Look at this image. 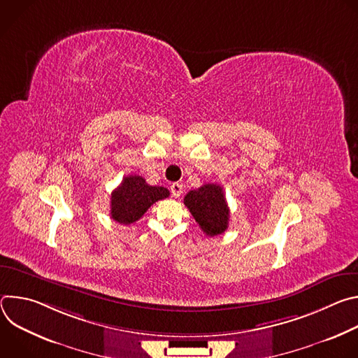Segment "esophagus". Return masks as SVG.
Masks as SVG:
<instances>
[{
  "instance_id": "34e87169",
  "label": "esophagus",
  "mask_w": 358,
  "mask_h": 358,
  "mask_svg": "<svg viewBox=\"0 0 358 358\" xmlns=\"http://www.w3.org/2000/svg\"><path fill=\"white\" fill-rule=\"evenodd\" d=\"M170 189H171V195L174 198H178L181 195V192H182V185L178 184V182H174V184H171Z\"/></svg>"
}]
</instances>
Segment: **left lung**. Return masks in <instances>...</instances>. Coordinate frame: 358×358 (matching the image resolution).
Here are the masks:
<instances>
[{
    "label": "left lung",
    "mask_w": 358,
    "mask_h": 358,
    "mask_svg": "<svg viewBox=\"0 0 358 358\" xmlns=\"http://www.w3.org/2000/svg\"><path fill=\"white\" fill-rule=\"evenodd\" d=\"M184 203L206 235L217 236L227 231L229 207L221 185L203 184L189 191L184 196Z\"/></svg>",
    "instance_id": "8db88e82"
}]
</instances>
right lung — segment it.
Returning a JSON list of instances; mask_svg holds the SVG:
<instances>
[{
	"label": "right lung",
	"mask_w": 358,
	"mask_h": 358,
	"mask_svg": "<svg viewBox=\"0 0 358 358\" xmlns=\"http://www.w3.org/2000/svg\"><path fill=\"white\" fill-rule=\"evenodd\" d=\"M170 191L160 185H150L140 176H127L112 192L110 217L119 224L130 225L138 221L152 203L164 199Z\"/></svg>",
	"instance_id": "right-lung-1"
}]
</instances>
